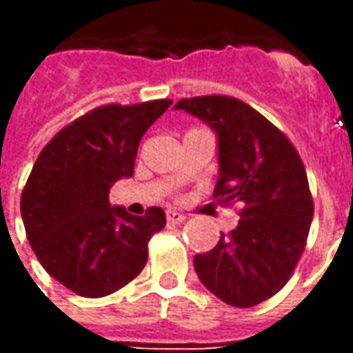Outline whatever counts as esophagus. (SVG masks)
Instances as JSON below:
<instances>
[{"label": "esophagus", "instance_id": "obj_1", "mask_svg": "<svg viewBox=\"0 0 353 353\" xmlns=\"http://www.w3.org/2000/svg\"><path fill=\"white\" fill-rule=\"evenodd\" d=\"M166 219H168V223H174V225H181L187 217L181 212H176V210H166Z\"/></svg>", "mask_w": 353, "mask_h": 353}]
</instances>
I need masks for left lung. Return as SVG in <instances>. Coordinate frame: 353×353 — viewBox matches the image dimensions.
<instances>
[{"instance_id":"left-lung-1","label":"left lung","mask_w":353,"mask_h":353,"mask_svg":"<svg viewBox=\"0 0 353 353\" xmlns=\"http://www.w3.org/2000/svg\"><path fill=\"white\" fill-rule=\"evenodd\" d=\"M176 109L217 132L214 200L242 206L236 229L221 232L212 252L194 255L196 274L230 306H255L288 283L306 248L314 200L301 154L278 126L232 96L183 98Z\"/></svg>"}]
</instances>
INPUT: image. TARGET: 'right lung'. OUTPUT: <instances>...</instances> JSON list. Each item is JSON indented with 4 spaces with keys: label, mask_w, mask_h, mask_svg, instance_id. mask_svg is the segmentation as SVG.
<instances>
[{
    "label": "right lung",
    "mask_w": 353,
    "mask_h": 353,
    "mask_svg": "<svg viewBox=\"0 0 353 353\" xmlns=\"http://www.w3.org/2000/svg\"><path fill=\"white\" fill-rule=\"evenodd\" d=\"M172 105L151 100L90 109L64 126L37 157L20 196L28 242L43 268L87 299L115 293L147 263V244L164 229L159 206L136 217L111 208L109 189L134 174L139 141Z\"/></svg>",
    "instance_id": "1"
}]
</instances>
